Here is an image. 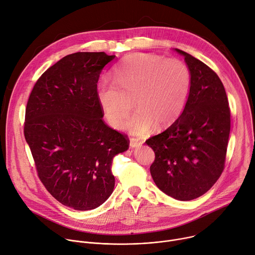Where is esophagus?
I'll use <instances>...</instances> for the list:
<instances>
[{
	"mask_svg": "<svg viewBox=\"0 0 255 255\" xmlns=\"http://www.w3.org/2000/svg\"><path fill=\"white\" fill-rule=\"evenodd\" d=\"M142 145V141L139 139H136V138H131L130 139V147L134 148V147H139Z\"/></svg>",
	"mask_w": 255,
	"mask_h": 255,
	"instance_id": "34e87169",
	"label": "esophagus"
}]
</instances>
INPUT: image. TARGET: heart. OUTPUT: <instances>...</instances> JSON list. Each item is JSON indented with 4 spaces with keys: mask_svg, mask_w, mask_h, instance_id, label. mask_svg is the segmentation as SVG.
<instances>
[{
    "mask_svg": "<svg viewBox=\"0 0 255 255\" xmlns=\"http://www.w3.org/2000/svg\"><path fill=\"white\" fill-rule=\"evenodd\" d=\"M191 72L179 59L135 53L116 69L115 81L102 80L97 97L108 123L116 129L124 124L132 110L137 111L125 128L133 135L148 133L154 124H173L186 106L191 89Z\"/></svg>",
    "mask_w": 255,
    "mask_h": 255,
    "instance_id": "heart-1",
    "label": "heart"
}]
</instances>
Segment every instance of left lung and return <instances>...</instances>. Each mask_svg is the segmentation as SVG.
I'll list each match as a JSON object with an SVG mask.
<instances>
[{"label": "left lung", "instance_id": "obj_1", "mask_svg": "<svg viewBox=\"0 0 255 255\" xmlns=\"http://www.w3.org/2000/svg\"><path fill=\"white\" fill-rule=\"evenodd\" d=\"M176 51L190 69V94L180 117L145 143L154 151L150 174L156 186L175 199L187 201L207 192L222 175L231 115L217 73L191 55Z\"/></svg>", "mask_w": 255, "mask_h": 255}]
</instances>
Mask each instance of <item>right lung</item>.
<instances>
[{"instance_id":"right-lung-1","label":"right lung","mask_w":255,"mask_h":255,"mask_svg":"<svg viewBox=\"0 0 255 255\" xmlns=\"http://www.w3.org/2000/svg\"><path fill=\"white\" fill-rule=\"evenodd\" d=\"M114 59L104 52L64 57L37 79L25 110L24 136L39 180L76 211L110 197L113 158L129 147L128 136L103 120L97 97L100 74Z\"/></svg>"}]
</instances>
